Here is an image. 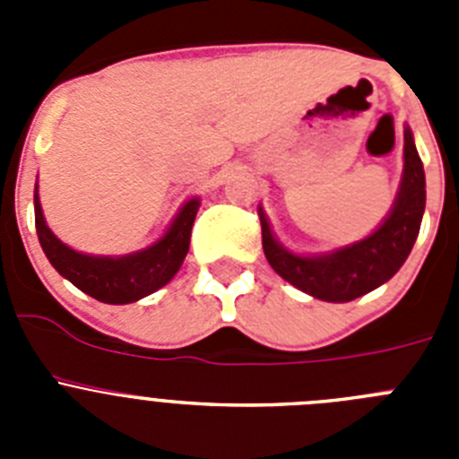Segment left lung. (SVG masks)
<instances>
[{
  "label": "left lung",
  "instance_id": "1",
  "mask_svg": "<svg viewBox=\"0 0 459 459\" xmlns=\"http://www.w3.org/2000/svg\"><path fill=\"white\" fill-rule=\"evenodd\" d=\"M425 211V172L413 144L411 131H404V174L395 206L384 225L363 241L335 250L322 257H299L280 248L269 230L266 216L262 221V248L271 269L306 294L331 303L354 301L377 290L397 273L411 253L419 237Z\"/></svg>",
  "mask_w": 459,
  "mask_h": 459
}]
</instances>
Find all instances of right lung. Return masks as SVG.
Instances as JSON below:
<instances>
[{
  "instance_id": "add662e5",
  "label": "right lung",
  "mask_w": 459,
  "mask_h": 459,
  "mask_svg": "<svg viewBox=\"0 0 459 459\" xmlns=\"http://www.w3.org/2000/svg\"><path fill=\"white\" fill-rule=\"evenodd\" d=\"M197 209V200L186 202L168 234L152 248L126 257H91L71 250L50 232L43 221L39 193L34 195L36 234L50 264L78 290L103 303H133L168 285L188 253Z\"/></svg>"
}]
</instances>
